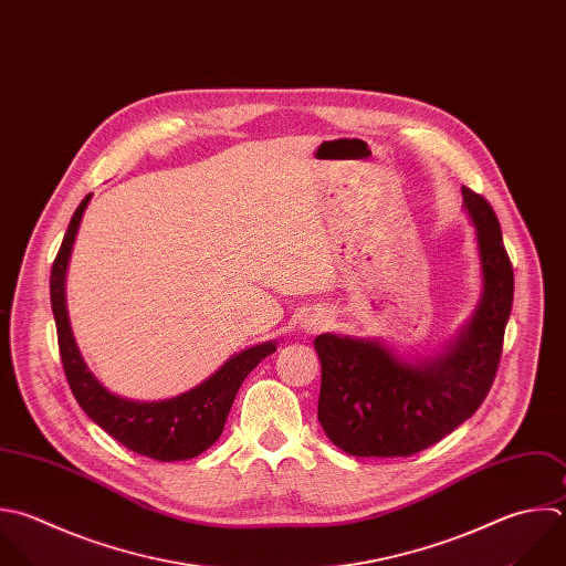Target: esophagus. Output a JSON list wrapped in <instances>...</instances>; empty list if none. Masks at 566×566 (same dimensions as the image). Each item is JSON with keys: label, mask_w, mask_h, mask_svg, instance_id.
<instances>
[{"label": "esophagus", "mask_w": 566, "mask_h": 566, "mask_svg": "<svg viewBox=\"0 0 566 566\" xmlns=\"http://www.w3.org/2000/svg\"><path fill=\"white\" fill-rule=\"evenodd\" d=\"M305 327H307L310 332H316L318 327H323V321H318V318H316V321H312V323H310V325H305Z\"/></svg>", "instance_id": "1"}]
</instances>
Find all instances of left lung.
I'll use <instances>...</instances> for the list:
<instances>
[{"label": "left lung", "mask_w": 566, "mask_h": 566, "mask_svg": "<svg viewBox=\"0 0 566 566\" xmlns=\"http://www.w3.org/2000/svg\"><path fill=\"white\" fill-rule=\"evenodd\" d=\"M475 226L484 292L471 323L438 358L409 365L376 340L321 334L318 420L327 438L360 458L413 455L475 413L502 356L513 268L489 201L462 188Z\"/></svg>", "instance_id": "obj_1"}]
</instances>
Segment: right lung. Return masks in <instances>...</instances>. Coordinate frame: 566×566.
<instances>
[{"label": "right lung", "mask_w": 566, "mask_h": 566, "mask_svg": "<svg viewBox=\"0 0 566 566\" xmlns=\"http://www.w3.org/2000/svg\"><path fill=\"white\" fill-rule=\"evenodd\" d=\"M91 197L75 210L51 270V305L66 380L88 418L130 451L161 462L195 458L219 440L241 382L265 356L276 352V345L263 343L237 354L206 382L170 400L137 402L111 394L88 371L75 345L64 294L69 259Z\"/></svg>", "instance_id": "add662e5"}]
</instances>
